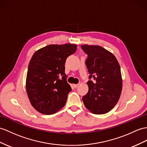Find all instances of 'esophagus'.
Returning a JSON list of instances; mask_svg holds the SVG:
<instances>
[{
	"label": "esophagus",
	"instance_id": "1",
	"mask_svg": "<svg viewBox=\"0 0 147 147\" xmlns=\"http://www.w3.org/2000/svg\"><path fill=\"white\" fill-rule=\"evenodd\" d=\"M79 85H80V84H74V87L75 88H77Z\"/></svg>",
	"mask_w": 147,
	"mask_h": 147
}]
</instances>
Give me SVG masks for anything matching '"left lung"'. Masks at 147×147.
Listing matches in <instances>:
<instances>
[{
    "instance_id": "1",
    "label": "left lung",
    "mask_w": 147,
    "mask_h": 147,
    "mask_svg": "<svg viewBox=\"0 0 147 147\" xmlns=\"http://www.w3.org/2000/svg\"><path fill=\"white\" fill-rule=\"evenodd\" d=\"M81 48L88 55L85 64L94 82H87L88 91L82 100L94 114L110 112L119 101L122 90L120 67L112 53L99 45L84 44Z\"/></svg>"
}]
</instances>
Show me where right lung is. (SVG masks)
I'll return each instance as SVG.
<instances>
[{
    "mask_svg": "<svg viewBox=\"0 0 147 147\" xmlns=\"http://www.w3.org/2000/svg\"><path fill=\"white\" fill-rule=\"evenodd\" d=\"M77 45L52 44L38 49L28 67L26 91L32 107L44 115H51L65 106L71 90L65 73L67 58Z\"/></svg>",
    "mask_w": 147,
    "mask_h": 147,
    "instance_id": "obj_1",
    "label": "right lung"
}]
</instances>
